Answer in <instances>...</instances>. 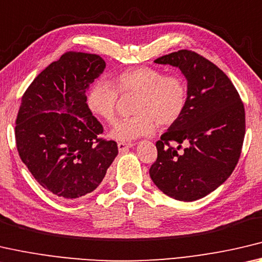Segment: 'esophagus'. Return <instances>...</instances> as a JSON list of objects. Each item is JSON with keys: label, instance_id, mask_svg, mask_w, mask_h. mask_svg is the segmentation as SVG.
<instances>
[{"label": "esophagus", "instance_id": "1", "mask_svg": "<svg viewBox=\"0 0 262 262\" xmlns=\"http://www.w3.org/2000/svg\"><path fill=\"white\" fill-rule=\"evenodd\" d=\"M117 146H118L119 152L123 153V152H126L128 148H131L132 146H134V144H131V143H118Z\"/></svg>", "mask_w": 262, "mask_h": 262}]
</instances>
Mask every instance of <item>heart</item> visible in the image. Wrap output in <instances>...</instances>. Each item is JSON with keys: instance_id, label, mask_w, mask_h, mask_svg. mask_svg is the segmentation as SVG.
<instances>
[{"instance_id": "obj_1", "label": "heart", "mask_w": 262, "mask_h": 262, "mask_svg": "<svg viewBox=\"0 0 262 262\" xmlns=\"http://www.w3.org/2000/svg\"><path fill=\"white\" fill-rule=\"evenodd\" d=\"M114 84L100 80L87 95V105L94 115L114 123L117 113L118 93L136 94L132 117L116 123L110 136L119 141H131L152 135L160 126H169L181 117L188 103V85L177 75H165L153 67L128 68L115 76Z\"/></svg>"}]
</instances>
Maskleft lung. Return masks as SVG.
Listing matches in <instances>:
<instances>
[{
  "label": "left lung",
  "instance_id": "left-lung-1",
  "mask_svg": "<svg viewBox=\"0 0 262 262\" xmlns=\"http://www.w3.org/2000/svg\"><path fill=\"white\" fill-rule=\"evenodd\" d=\"M154 62L180 68L188 81V103L157 141L149 177L167 196L191 202L217 189L237 166L245 137L244 103L228 75L194 51L180 50Z\"/></svg>",
  "mask_w": 262,
  "mask_h": 262
}]
</instances>
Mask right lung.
<instances>
[{
  "mask_svg": "<svg viewBox=\"0 0 262 262\" xmlns=\"http://www.w3.org/2000/svg\"><path fill=\"white\" fill-rule=\"evenodd\" d=\"M104 68L100 55L70 51L38 74L22 96L17 151L37 182L60 200L95 190L118 154L116 141L100 137L103 126L85 96Z\"/></svg>",
  "mask_w": 262,
  "mask_h": 262,
  "instance_id": "add662e5",
  "label": "right lung"
}]
</instances>
